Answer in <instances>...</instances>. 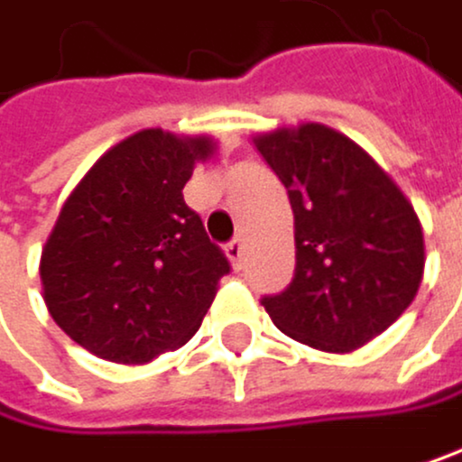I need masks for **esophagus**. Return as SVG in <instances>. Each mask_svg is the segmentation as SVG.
I'll return each instance as SVG.
<instances>
[{
    "instance_id": "esophagus-1",
    "label": "esophagus",
    "mask_w": 462,
    "mask_h": 462,
    "mask_svg": "<svg viewBox=\"0 0 462 462\" xmlns=\"http://www.w3.org/2000/svg\"><path fill=\"white\" fill-rule=\"evenodd\" d=\"M226 254H229V261H233V266L236 269H241L244 266V241L241 238H233L226 244Z\"/></svg>"
}]
</instances>
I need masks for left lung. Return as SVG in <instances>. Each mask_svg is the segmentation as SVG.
<instances>
[{"label":"left lung","mask_w":462,"mask_h":462,"mask_svg":"<svg viewBox=\"0 0 462 462\" xmlns=\"http://www.w3.org/2000/svg\"><path fill=\"white\" fill-rule=\"evenodd\" d=\"M294 210L297 266L261 306L281 331L331 354L362 347L407 311L423 277V233L393 179L317 123L254 140Z\"/></svg>","instance_id":"obj_1"}]
</instances>
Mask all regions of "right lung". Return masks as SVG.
<instances>
[{"mask_svg":"<svg viewBox=\"0 0 462 462\" xmlns=\"http://www.w3.org/2000/svg\"><path fill=\"white\" fill-rule=\"evenodd\" d=\"M208 137L160 128L117 143L80 179L42 252L52 319L89 354L143 365L185 345L229 261L185 204Z\"/></svg>","mask_w":462,"mask_h":462,"instance_id":"1","label":"right lung"}]
</instances>
